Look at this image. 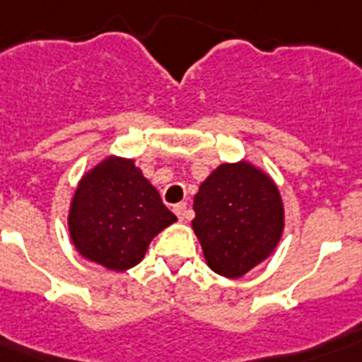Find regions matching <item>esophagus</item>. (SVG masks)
<instances>
[{
	"instance_id": "34e87169",
	"label": "esophagus",
	"mask_w": 362,
	"mask_h": 362,
	"mask_svg": "<svg viewBox=\"0 0 362 362\" xmlns=\"http://www.w3.org/2000/svg\"><path fill=\"white\" fill-rule=\"evenodd\" d=\"M173 213H175L181 221L192 217V211H190L189 206H187V202H179V204H175V206H173Z\"/></svg>"
}]
</instances>
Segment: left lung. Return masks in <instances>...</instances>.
Returning <instances> with one entry per match:
<instances>
[{
    "label": "left lung",
    "mask_w": 362,
    "mask_h": 362,
    "mask_svg": "<svg viewBox=\"0 0 362 362\" xmlns=\"http://www.w3.org/2000/svg\"><path fill=\"white\" fill-rule=\"evenodd\" d=\"M192 228L213 272L240 277L268 257L283 232L279 190L247 162L221 164L194 196Z\"/></svg>",
    "instance_id": "obj_1"
}]
</instances>
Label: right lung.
<instances>
[{"label": "right lung", "mask_w": 362, "mask_h": 362, "mask_svg": "<svg viewBox=\"0 0 362 362\" xmlns=\"http://www.w3.org/2000/svg\"><path fill=\"white\" fill-rule=\"evenodd\" d=\"M177 217L134 160L105 158L81 179L69 209V234L83 257L109 270L141 262L151 240Z\"/></svg>", "instance_id": "add662e5"}]
</instances>
